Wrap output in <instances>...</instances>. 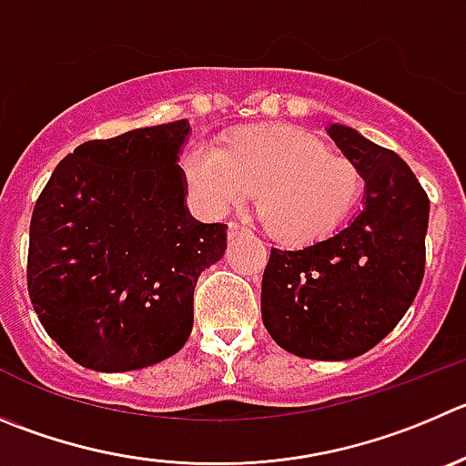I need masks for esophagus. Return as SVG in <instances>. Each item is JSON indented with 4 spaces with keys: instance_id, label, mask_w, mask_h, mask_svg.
<instances>
[{
    "instance_id": "esophagus-1",
    "label": "esophagus",
    "mask_w": 466,
    "mask_h": 466,
    "mask_svg": "<svg viewBox=\"0 0 466 466\" xmlns=\"http://www.w3.org/2000/svg\"><path fill=\"white\" fill-rule=\"evenodd\" d=\"M245 226H240L238 224V221H230L228 224V238H236V236H240V233H245Z\"/></svg>"
}]
</instances>
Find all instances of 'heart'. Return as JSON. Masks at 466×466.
Here are the masks:
<instances>
[{"instance_id": "obj_1", "label": "heart", "mask_w": 466, "mask_h": 466, "mask_svg": "<svg viewBox=\"0 0 466 466\" xmlns=\"http://www.w3.org/2000/svg\"><path fill=\"white\" fill-rule=\"evenodd\" d=\"M180 169L208 215H226L256 194L260 221L283 242L331 233L361 194V174L348 157L283 123L240 127L219 148L189 146Z\"/></svg>"}]
</instances>
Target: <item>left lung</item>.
<instances>
[{
  "instance_id": "obj_1",
  "label": "left lung",
  "mask_w": 466,
  "mask_h": 466,
  "mask_svg": "<svg viewBox=\"0 0 466 466\" xmlns=\"http://www.w3.org/2000/svg\"><path fill=\"white\" fill-rule=\"evenodd\" d=\"M327 135L361 174L363 208L325 240L269 251L260 313L288 352L345 361L391 334L414 302L425 269L430 201L393 150L340 123H329Z\"/></svg>"
}]
</instances>
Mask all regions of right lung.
I'll return each instance as SVG.
<instances>
[{
	"instance_id": "1",
	"label": "right lung",
	"mask_w": 466,
	"mask_h": 466,
	"mask_svg": "<svg viewBox=\"0 0 466 466\" xmlns=\"http://www.w3.org/2000/svg\"><path fill=\"white\" fill-rule=\"evenodd\" d=\"M189 121L137 127L66 155L29 226L38 320L100 373L169 359L194 325V288L226 251V226L189 215L178 167Z\"/></svg>"
}]
</instances>
